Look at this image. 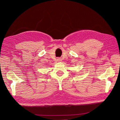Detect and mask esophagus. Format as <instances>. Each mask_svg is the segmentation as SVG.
I'll list each match as a JSON object with an SVG mask.
<instances>
[{"instance_id": "obj_1", "label": "esophagus", "mask_w": 120, "mask_h": 120, "mask_svg": "<svg viewBox=\"0 0 120 120\" xmlns=\"http://www.w3.org/2000/svg\"><path fill=\"white\" fill-rule=\"evenodd\" d=\"M56 60H57V61H61V58H60V57H57Z\"/></svg>"}]
</instances>
